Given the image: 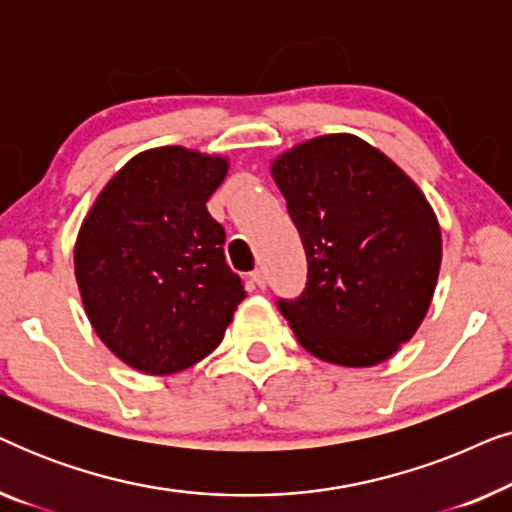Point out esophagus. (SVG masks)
<instances>
[{"label": "esophagus", "instance_id": "1", "mask_svg": "<svg viewBox=\"0 0 512 512\" xmlns=\"http://www.w3.org/2000/svg\"><path fill=\"white\" fill-rule=\"evenodd\" d=\"M251 282H254L256 286H261V289H263L265 282H268V277H265V272H263L261 268H258V270L251 272Z\"/></svg>", "mask_w": 512, "mask_h": 512}]
</instances>
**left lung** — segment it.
<instances>
[{
    "label": "left lung",
    "instance_id": "left-lung-1",
    "mask_svg": "<svg viewBox=\"0 0 512 512\" xmlns=\"http://www.w3.org/2000/svg\"><path fill=\"white\" fill-rule=\"evenodd\" d=\"M307 256L298 298H277L307 352L375 366L408 342L429 310L440 226L401 167L354 135H324L272 163Z\"/></svg>",
    "mask_w": 512,
    "mask_h": 512
}]
</instances>
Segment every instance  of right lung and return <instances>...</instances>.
Listing matches in <instances>:
<instances>
[{
  "label": "right lung",
  "mask_w": 512,
  "mask_h": 512,
  "mask_svg": "<svg viewBox=\"0 0 512 512\" xmlns=\"http://www.w3.org/2000/svg\"><path fill=\"white\" fill-rule=\"evenodd\" d=\"M226 172V158L181 146L144 151L104 186L79 230L74 270L90 324L142 373L205 359L247 296L223 254L226 230L207 212Z\"/></svg>",
  "instance_id": "obj_1"
}]
</instances>
